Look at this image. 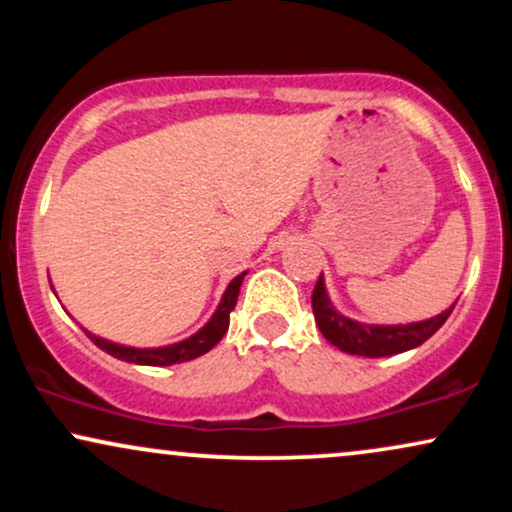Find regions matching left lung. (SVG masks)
<instances>
[{
	"instance_id": "8db88e82",
	"label": "left lung",
	"mask_w": 512,
	"mask_h": 512,
	"mask_svg": "<svg viewBox=\"0 0 512 512\" xmlns=\"http://www.w3.org/2000/svg\"><path fill=\"white\" fill-rule=\"evenodd\" d=\"M452 308L443 310V313L431 317V320L409 322V325H363V322L351 320V317L334 310L330 296H327L322 274L313 289L315 322L320 327V332L325 334L327 342L337 346L339 351H346V354L366 358L395 356L402 354V351L416 349V346L424 344L428 337H433L443 327V322L450 317Z\"/></svg>"
}]
</instances>
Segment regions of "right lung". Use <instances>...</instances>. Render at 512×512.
Wrapping results in <instances>:
<instances>
[{
  "label": "right lung",
  "mask_w": 512,
  "mask_h": 512,
  "mask_svg": "<svg viewBox=\"0 0 512 512\" xmlns=\"http://www.w3.org/2000/svg\"><path fill=\"white\" fill-rule=\"evenodd\" d=\"M245 274L248 272L238 274L236 279L228 284V289H226V293H223L219 308H216V313L211 315V320L207 322V325H204L199 332L192 334V337L182 339V342H178V344L158 346V349H134V346H122V344L108 342V339L96 337V334H91L88 330H84V332L88 334V339L98 346V349L105 351V354L120 358V361H127V363H137V366H173V363L192 361V358L207 354V351L214 349V346L223 339V334H226V330H228V322H231V310L236 308V303H238L240 284H243Z\"/></svg>",
  "instance_id": "add662e5"
}]
</instances>
